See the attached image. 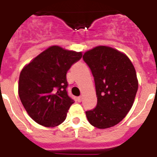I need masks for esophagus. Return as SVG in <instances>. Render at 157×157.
<instances>
[{
  "label": "esophagus",
  "instance_id": "esophagus-1",
  "mask_svg": "<svg viewBox=\"0 0 157 157\" xmlns=\"http://www.w3.org/2000/svg\"><path fill=\"white\" fill-rule=\"evenodd\" d=\"M81 100H82V96H79L78 98H77V101L78 102H81Z\"/></svg>",
  "mask_w": 157,
  "mask_h": 157
}]
</instances>
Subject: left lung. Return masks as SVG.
<instances>
[{
	"mask_svg": "<svg viewBox=\"0 0 157 157\" xmlns=\"http://www.w3.org/2000/svg\"><path fill=\"white\" fill-rule=\"evenodd\" d=\"M84 61L94 79L97 106L86 112L89 122L98 129L117 124L131 109L139 87L134 67L124 54L99 45L86 51Z\"/></svg>",
	"mask_w": 157,
	"mask_h": 157,
	"instance_id": "left-lung-1",
	"label": "left lung"
}]
</instances>
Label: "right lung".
<instances>
[{
  "instance_id": "add662e5",
  "label": "right lung",
  "mask_w": 157,
  "mask_h": 157,
  "mask_svg": "<svg viewBox=\"0 0 157 157\" xmlns=\"http://www.w3.org/2000/svg\"><path fill=\"white\" fill-rule=\"evenodd\" d=\"M82 53L50 46L27 64L18 80V95L32 119L45 127L65 121L74 103L67 94L66 74Z\"/></svg>"
}]
</instances>
